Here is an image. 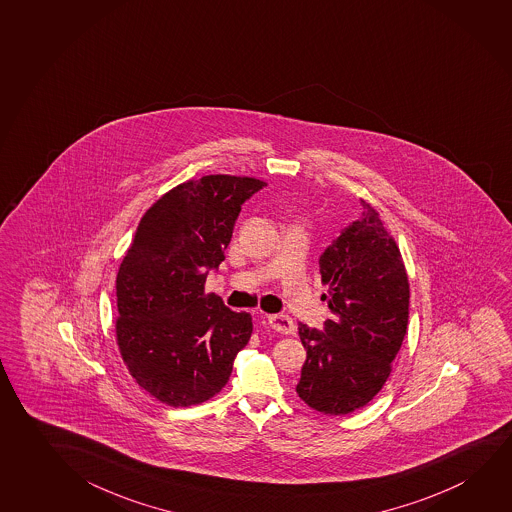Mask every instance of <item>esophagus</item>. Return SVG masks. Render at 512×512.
I'll return each instance as SVG.
<instances>
[{"instance_id":"esophagus-1","label":"esophagus","mask_w":512,"mask_h":512,"mask_svg":"<svg viewBox=\"0 0 512 512\" xmlns=\"http://www.w3.org/2000/svg\"><path fill=\"white\" fill-rule=\"evenodd\" d=\"M269 326L278 333H284V335H294L296 333V323L292 321V317L284 314L268 315L266 317Z\"/></svg>"}]
</instances>
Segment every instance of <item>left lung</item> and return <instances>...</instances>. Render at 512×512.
<instances>
[{"mask_svg":"<svg viewBox=\"0 0 512 512\" xmlns=\"http://www.w3.org/2000/svg\"><path fill=\"white\" fill-rule=\"evenodd\" d=\"M330 285L323 330L299 324L307 349L296 392L324 415L363 408L385 385L408 328L409 284L401 252L372 205L319 257Z\"/></svg>","mask_w":512,"mask_h":512,"instance_id":"8db88e82","label":"left lung"}]
</instances>
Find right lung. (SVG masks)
Instances as JSON below:
<instances>
[{"instance_id":"right-lung-1","label":"right lung","mask_w":512,"mask_h":512,"mask_svg":"<svg viewBox=\"0 0 512 512\" xmlns=\"http://www.w3.org/2000/svg\"><path fill=\"white\" fill-rule=\"evenodd\" d=\"M266 182L205 175L145 213L117 275V344L145 392L173 408L209 401L227 385L252 337V315L205 294L225 260L241 205Z\"/></svg>"}]
</instances>
